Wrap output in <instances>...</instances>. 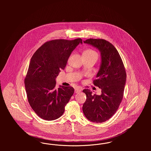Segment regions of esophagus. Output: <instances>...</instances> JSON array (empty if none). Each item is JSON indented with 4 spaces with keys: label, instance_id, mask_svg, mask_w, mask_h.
I'll return each mask as SVG.
<instances>
[{
    "label": "esophagus",
    "instance_id": "esophagus-1",
    "mask_svg": "<svg viewBox=\"0 0 151 151\" xmlns=\"http://www.w3.org/2000/svg\"><path fill=\"white\" fill-rule=\"evenodd\" d=\"M81 91V89L80 88H76L75 89V92L76 93H80Z\"/></svg>",
    "mask_w": 151,
    "mask_h": 151
}]
</instances>
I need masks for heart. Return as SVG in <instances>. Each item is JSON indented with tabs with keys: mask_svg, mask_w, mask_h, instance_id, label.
I'll use <instances>...</instances> for the list:
<instances>
[{
	"mask_svg": "<svg viewBox=\"0 0 151 151\" xmlns=\"http://www.w3.org/2000/svg\"><path fill=\"white\" fill-rule=\"evenodd\" d=\"M83 54H86V55H93V54H97L96 52L95 51H94L92 49H88L84 51L83 55Z\"/></svg>",
	"mask_w": 151,
	"mask_h": 151,
	"instance_id": "1",
	"label": "heart"
}]
</instances>
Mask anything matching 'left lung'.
<instances>
[{
    "label": "left lung",
    "instance_id": "obj_1",
    "mask_svg": "<svg viewBox=\"0 0 151 151\" xmlns=\"http://www.w3.org/2000/svg\"><path fill=\"white\" fill-rule=\"evenodd\" d=\"M84 42L100 51V68L93 84L101 89V94L92 95L89 89H84L86 99L83 111L88 120L102 123L110 119L119 108L123 97L126 72L120 55L113 44L103 39L93 38Z\"/></svg>",
    "mask_w": 151,
    "mask_h": 151
}]
</instances>
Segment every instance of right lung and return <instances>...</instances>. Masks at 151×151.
Listing matches in <instances>:
<instances>
[{
	"label": "right lung",
	"mask_w": 151,
	"mask_h": 151,
	"mask_svg": "<svg viewBox=\"0 0 151 151\" xmlns=\"http://www.w3.org/2000/svg\"><path fill=\"white\" fill-rule=\"evenodd\" d=\"M81 38L54 40L43 44L30 59L24 80L28 100L37 115L47 121L62 116L74 93L71 86L55 88V79Z\"/></svg>",
	"instance_id": "add662e5"
}]
</instances>
